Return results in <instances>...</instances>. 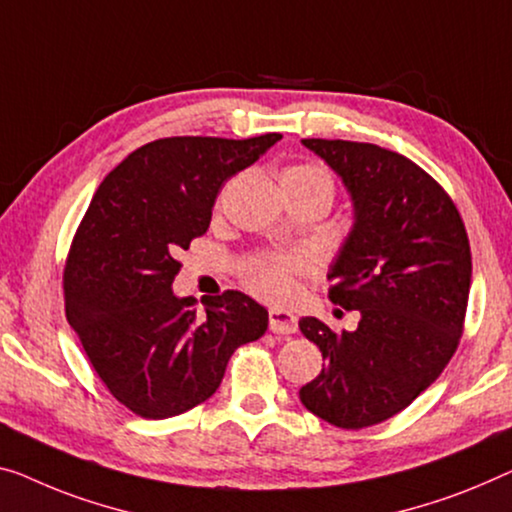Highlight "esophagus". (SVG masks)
<instances>
[{
  "instance_id": "34e87169",
  "label": "esophagus",
  "mask_w": 512,
  "mask_h": 512,
  "mask_svg": "<svg viewBox=\"0 0 512 512\" xmlns=\"http://www.w3.org/2000/svg\"><path fill=\"white\" fill-rule=\"evenodd\" d=\"M269 329L278 335H292L299 329V319L292 315L289 310H280V308H271L269 310Z\"/></svg>"
}]
</instances>
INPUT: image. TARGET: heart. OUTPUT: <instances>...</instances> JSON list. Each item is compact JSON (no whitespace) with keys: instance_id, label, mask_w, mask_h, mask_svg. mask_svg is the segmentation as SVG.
<instances>
[{"instance_id":"obj_1","label":"heart","mask_w":512,"mask_h":512,"mask_svg":"<svg viewBox=\"0 0 512 512\" xmlns=\"http://www.w3.org/2000/svg\"><path fill=\"white\" fill-rule=\"evenodd\" d=\"M308 186L319 188L333 197V177L329 170L317 163H296L289 165L280 174V186ZM310 271V262L303 255H269L253 259L243 271V280L250 292L262 296L266 301L282 303L289 301L296 292L294 276Z\"/></svg>"}]
</instances>
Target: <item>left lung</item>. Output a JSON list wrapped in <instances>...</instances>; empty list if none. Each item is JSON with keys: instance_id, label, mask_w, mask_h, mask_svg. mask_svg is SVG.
<instances>
[{"instance_id": "1", "label": "left lung", "mask_w": 512, "mask_h": 512, "mask_svg": "<svg viewBox=\"0 0 512 512\" xmlns=\"http://www.w3.org/2000/svg\"><path fill=\"white\" fill-rule=\"evenodd\" d=\"M345 183L354 225L335 255L329 296L358 310L356 331L303 317L326 365L299 395L342 430L400 414L437 379L460 342L471 250L446 190L416 163L368 142L301 140Z\"/></svg>"}]
</instances>
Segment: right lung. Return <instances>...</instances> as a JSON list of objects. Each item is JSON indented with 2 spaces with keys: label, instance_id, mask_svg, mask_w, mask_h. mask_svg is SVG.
Segmentation results:
<instances>
[{
  "label": "right lung",
  "instance_id": "obj_1",
  "mask_svg": "<svg viewBox=\"0 0 512 512\" xmlns=\"http://www.w3.org/2000/svg\"><path fill=\"white\" fill-rule=\"evenodd\" d=\"M163 137L135 149L98 186L64 269L66 319L124 407L170 418L211 398L236 347L262 338L269 312L227 289L197 317L172 282L209 230L223 183L280 140Z\"/></svg>",
  "mask_w": 512,
  "mask_h": 512
}]
</instances>
